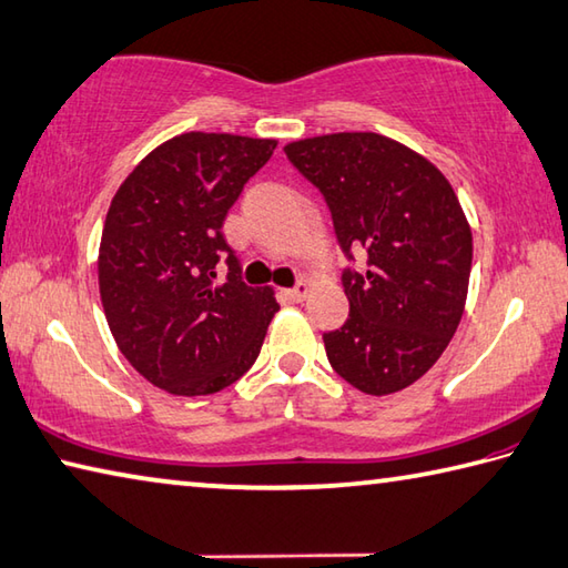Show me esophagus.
<instances>
[{"label": "esophagus", "mask_w": 568, "mask_h": 568, "mask_svg": "<svg viewBox=\"0 0 568 568\" xmlns=\"http://www.w3.org/2000/svg\"><path fill=\"white\" fill-rule=\"evenodd\" d=\"M286 294L292 302H304V298L312 294V284L308 282H298L294 288H286Z\"/></svg>", "instance_id": "obj_1"}]
</instances>
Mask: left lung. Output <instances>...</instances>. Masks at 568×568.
<instances>
[{"label": "left lung", "instance_id": "left-lung-1", "mask_svg": "<svg viewBox=\"0 0 568 568\" xmlns=\"http://www.w3.org/2000/svg\"><path fill=\"white\" fill-rule=\"evenodd\" d=\"M324 192L346 254L351 312L324 334L331 368L366 395L408 388L433 368L465 312L473 230L447 178L425 155L378 133H328L284 145Z\"/></svg>", "mask_w": 568, "mask_h": 568}]
</instances>
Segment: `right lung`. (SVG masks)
I'll return each instance as SVG.
<instances>
[{
    "label": "right lung",
    "mask_w": 568,
    "mask_h": 568,
    "mask_svg": "<svg viewBox=\"0 0 568 568\" xmlns=\"http://www.w3.org/2000/svg\"><path fill=\"white\" fill-rule=\"evenodd\" d=\"M274 148V138L175 135L111 200L99 247L105 321L128 363L165 393L192 398L240 381L280 312L272 286L240 280L222 237L227 210ZM224 253L231 272L217 283Z\"/></svg>",
    "instance_id": "1"
}]
</instances>
